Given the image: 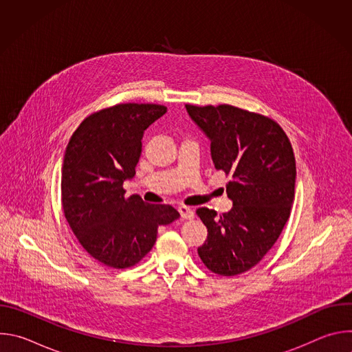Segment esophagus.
<instances>
[{"label":"esophagus","mask_w":352,"mask_h":352,"mask_svg":"<svg viewBox=\"0 0 352 352\" xmlns=\"http://www.w3.org/2000/svg\"><path fill=\"white\" fill-rule=\"evenodd\" d=\"M178 212H179V214H181V217L184 220H190V219L195 217V212L190 208H188V206H179Z\"/></svg>","instance_id":"esophagus-1"}]
</instances>
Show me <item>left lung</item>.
Masks as SVG:
<instances>
[{
	"label": "left lung",
	"mask_w": 352,
	"mask_h": 352,
	"mask_svg": "<svg viewBox=\"0 0 352 352\" xmlns=\"http://www.w3.org/2000/svg\"><path fill=\"white\" fill-rule=\"evenodd\" d=\"M185 109L209 138L216 170L232 178L226 185L230 212L196 210L208 228L197 254L213 273L236 276L263 259L289 217L296 175L292 147L281 126L261 114L228 104Z\"/></svg>",
	"instance_id": "1"
}]
</instances>
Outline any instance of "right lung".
Listing matches in <instances>:
<instances>
[{
	"mask_svg": "<svg viewBox=\"0 0 352 352\" xmlns=\"http://www.w3.org/2000/svg\"><path fill=\"white\" fill-rule=\"evenodd\" d=\"M167 113L159 104L126 103L89 116L74 132L64 156L61 202L86 252L109 267L126 269L153 248L157 228L179 219L170 205L125 197L135 177L144 131Z\"/></svg>",
	"mask_w": 352,
	"mask_h": 352,
	"instance_id": "obj_1",
	"label": "right lung"
}]
</instances>
